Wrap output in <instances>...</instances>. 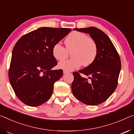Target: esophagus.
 <instances>
[{
  "label": "esophagus",
  "mask_w": 134,
  "mask_h": 134,
  "mask_svg": "<svg viewBox=\"0 0 134 134\" xmlns=\"http://www.w3.org/2000/svg\"><path fill=\"white\" fill-rule=\"evenodd\" d=\"M63 74H66V73H68V71H65V70H63Z\"/></svg>",
  "instance_id": "esophagus-1"
}]
</instances>
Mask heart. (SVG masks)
Masks as SVG:
<instances>
[{
  "label": "heart",
  "instance_id": "heart-1",
  "mask_svg": "<svg viewBox=\"0 0 134 134\" xmlns=\"http://www.w3.org/2000/svg\"><path fill=\"white\" fill-rule=\"evenodd\" d=\"M65 43L66 48L58 43L52 49L53 56L59 61L65 60L68 57L69 53H72L73 58L59 63V67L61 69L71 71L79 68L82 65L88 66L97 58V43L87 34L78 31L72 32L66 38Z\"/></svg>",
  "mask_w": 134,
  "mask_h": 134
}]
</instances>
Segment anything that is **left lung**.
<instances>
[{
  "mask_svg": "<svg viewBox=\"0 0 134 134\" xmlns=\"http://www.w3.org/2000/svg\"><path fill=\"white\" fill-rule=\"evenodd\" d=\"M74 30L89 34L97 43L98 54L91 65L73 73L72 93L85 104H100L110 97L118 85L121 68L119 54L109 37L98 28L90 27ZM80 73L89 76L91 81L82 77Z\"/></svg>",
  "mask_w": 134,
  "mask_h": 134,
  "instance_id": "1",
  "label": "left lung"
}]
</instances>
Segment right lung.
Instances as JSON below:
<instances>
[{"instance_id":"obj_1","label":"right lung","mask_w":134,"mask_h":134,"mask_svg":"<svg viewBox=\"0 0 134 134\" xmlns=\"http://www.w3.org/2000/svg\"><path fill=\"white\" fill-rule=\"evenodd\" d=\"M71 31L39 28L24 35L15 44L9 79L17 97L24 104L38 106L51 97L54 82L63 74L62 69H52L58 64L53 56V47Z\"/></svg>"}]
</instances>
